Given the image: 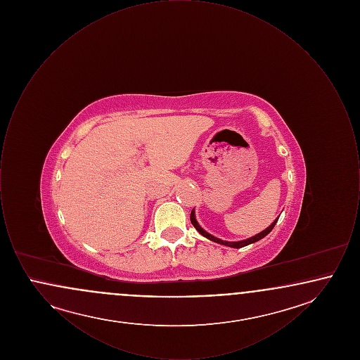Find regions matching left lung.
<instances>
[{
    "label": "left lung",
    "mask_w": 360,
    "mask_h": 360,
    "mask_svg": "<svg viewBox=\"0 0 360 360\" xmlns=\"http://www.w3.org/2000/svg\"><path fill=\"white\" fill-rule=\"evenodd\" d=\"M278 219H279V217H278ZM278 219H276L274 223L271 224L267 229H264L263 232L257 233V235L252 236V238H250V239L241 240V241H224V240L217 239V238L212 236L210 233H207L206 231H204V229L198 225L197 220H195V216H194V210H191V213H190V221H191V224L194 225V228H195V229H197L202 236H205L206 239L212 240V241H214V243L224 244V245H228V247H232V248H241V247H245V245H248V244H251V243H255L257 240L263 239L264 236H267V235L273 231V228H274L275 224L278 221Z\"/></svg>",
    "instance_id": "left-lung-1"
}]
</instances>
